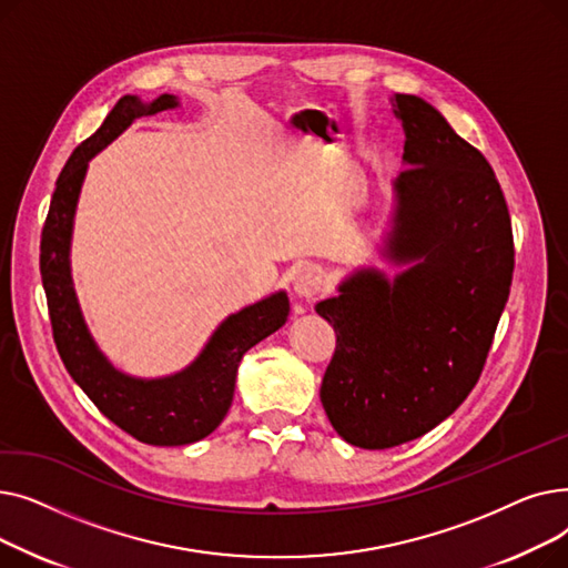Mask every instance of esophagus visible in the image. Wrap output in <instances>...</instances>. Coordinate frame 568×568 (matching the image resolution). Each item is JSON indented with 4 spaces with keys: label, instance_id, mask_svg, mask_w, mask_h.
Wrapping results in <instances>:
<instances>
[{
    "label": "esophagus",
    "instance_id": "34e87169",
    "mask_svg": "<svg viewBox=\"0 0 568 568\" xmlns=\"http://www.w3.org/2000/svg\"><path fill=\"white\" fill-rule=\"evenodd\" d=\"M292 287H294L296 296H302V300H306V302L315 300V294H320V290L324 287L322 268L315 264L300 268V272H296L292 278Z\"/></svg>",
    "mask_w": 568,
    "mask_h": 568
}]
</instances>
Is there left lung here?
Masks as SVG:
<instances>
[{
    "label": "left lung",
    "instance_id": "obj_1",
    "mask_svg": "<svg viewBox=\"0 0 568 568\" xmlns=\"http://www.w3.org/2000/svg\"><path fill=\"white\" fill-rule=\"evenodd\" d=\"M407 170L394 182L384 257L315 306L336 332L320 400L336 433L392 449L454 414L479 382L514 278V232L497 176L424 99L396 94Z\"/></svg>",
    "mask_w": 568,
    "mask_h": 568
}]
</instances>
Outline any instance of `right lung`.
Listing matches in <instances>:
<instances>
[{
	"mask_svg": "<svg viewBox=\"0 0 568 568\" xmlns=\"http://www.w3.org/2000/svg\"><path fill=\"white\" fill-rule=\"evenodd\" d=\"M176 105L172 94H163L149 105L138 97L119 99L101 129L75 149L59 172L41 232V278L59 356L80 389L114 426L154 446H182L214 433L232 405L242 356L262 338L281 329L290 313L285 292L266 296L230 315L189 368L159 379H138L119 373L87 332L69 264L73 216L87 163L126 131L133 119Z\"/></svg>",
	"mask_w": 568,
	"mask_h": 568,
	"instance_id": "right-lung-1",
	"label": "right lung"
}]
</instances>
